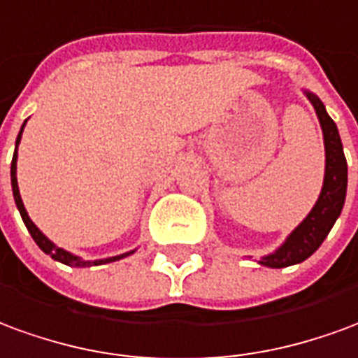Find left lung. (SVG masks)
Listing matches in <instances>:
<instances>
[{
    "instance_id": "obj_1",
    "label": "left lung",
    "mask_w": 358,
    "mask_h": 358,
    "mask_svg": "<svg viewBox=\"0 0 358 358\" xmlns=\"http://www.w3.org/2000/svg\"><path fill=\"white\" fill-rule=\"evenodd\" d=\"M308 102L314 106V111L320 121L322 134H324V150H326V171H324V185L320 196L314 208L308 212L305 220L296 225L289 237L283 241L280 248L272 255L262 256L258 264L266 268H287L299 264L314 255L324 239L328 237L336 220L343 210L347 194V159L343 154V144L339 138V131L334 119L329 117L326 106L320 102L316 94L305 90Z\"/></svg>"
}]
</instances>
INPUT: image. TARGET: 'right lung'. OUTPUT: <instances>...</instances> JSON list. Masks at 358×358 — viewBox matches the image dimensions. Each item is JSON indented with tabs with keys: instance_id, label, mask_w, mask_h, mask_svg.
<instances>
[{
	"instance_id": "obj_1",
	"label": "right lung",
	"mask_w": 358,
	"mask_h": 358,
	"mask_svg": "<svg viewBox=\"0 0 358 358\" xmlns=\"http://www.w3.org/2000/svg\"><path fill=\"white\" fill-rule=\"evenodd\" d=\"M27 125V121L22 123L21 127V133L17 136V143L15 146L19 148V143H21V136H22V129ZM17 148H15V154H13V162H11V187H13V196H15V204L19 208V212H21V217L24 225H27V229L32 235V239L36 243L38 247L44 250L45 255H50L53 260H57V262H62V264H67L71 268H86V266H100V264H108V262H115V260H121V258H125V256L133 255L134 250L131 252H125V255H119V256H111V258H102V260H83L80 256L71 255L69 250H65V248L57 247V245H53L52 241L45 237L44 233L38 229L34 222L30 220L29 214H27V208L22 204L21 199V192H19V185H17Z\"/></svg>"
}]
</instances>
